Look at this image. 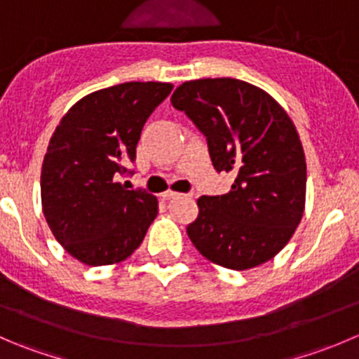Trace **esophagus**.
Listing matches in <instances>:
<instances>
[{
  "label": "esophagus",
  "mask_w": 359,
  "mask_h": 359,
  "mask_svg": "<svg viewBox=\"0 0 359 359\" xmlns=\"http://www.w3.org/2000/svg\"><path fill=\"white\" fill-rule=\"evenodd\" d=\"M175 196H179V193H173V191H165V193H161L163 200H170V198H175Z\"/></svg>",
  "instance_id": "34e87169"
}]
</instances>
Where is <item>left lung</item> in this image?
Listing matches in <instances>:
<instances>
[{"instance_id":"1","label":"left lung","mask_w":359,"mask_h":359,"mask_svg":"<svg viewBox=\"0 0 359 359\" xmlns=\"http://www.w3.org/2000/svg\"><path fill=\"white\" fill-rule=\"evenodd\" d=\"M170 102L205 133L217 172L236 175L229 193L198 200L189 240L206 260L234 271L276 257L306 208V156L290 116L234 78L186 81Z\"/></svg>"}]
</instances>
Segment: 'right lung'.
Here are the masks:
<instances>
[{"mask_svg":"<svg viewBox=\"0 0 359 359\" xmlns=\"http://www.w3.org/2000/svg\"><path fill=\"white\" fill-rule=\"evenodd\" d=\"M172 88L128 81L97 90L57 125L41 166V206L55 240L79 262L128 259L156 219L158 198L118 179L135 161L144 123Z\"/></svg>","mask_w":359,"mask_h":359,"instance_id":"1","label":"right lung"}]
</instances>
